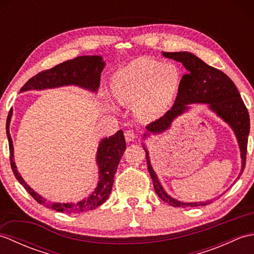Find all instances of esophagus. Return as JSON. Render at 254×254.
Masks as SVG:
<instances>
[{"label":"esophagus","instance_id":"obj_1","mask_svg":"<svg viewBox=\"0 0 254 254\" xmlns=\"http://www.w3.org/2000/svg\"><path fill=\"white\" fill-rule=\"evenodd\" d=\"M124 137H126L127 142H133L137 137V133L133 130H127L124 132Z\"/></svg>","mask_w":254,"mask_h":254}]
</instances>
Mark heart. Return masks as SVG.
Here are the masks:
<instances>
[{
  "instance_id": "b5f03b06",
  "label": "heart",
  "mask_w": 254,
  "mask_h": 254,
  "mask_svg": "<svg viewBox=\"0 0 254 254\" xmlns=\"http://www.w3.org/2000/svg\"><path fill=\"white\" fill-rule=\"evenodd\" d=\"M180 79V71L174 63L138 58L113 73L111 90L122 104L132 105L137 118L152 121L168 109Z\"/></svg>"
}]
</instances>
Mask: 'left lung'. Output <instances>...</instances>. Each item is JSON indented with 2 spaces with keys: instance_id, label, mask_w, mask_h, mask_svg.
Segmentation results:
<instances>
[{
  "instance_id": "1",
  "label": "left lung",
  "mask_w": 254,
  "mask_h": 254,
  "mask_svg": "<svg viewBox=\"0 0 254 254\" xmlns=\"http://www.w3.org/2000/svg\"><path fill=\"white\" fill-rule=\"evenodd\" d=\"M163 56L182 63V65L187 69V74L183 75L181 79L174 106L165 113V116L148 124L146 127L147 132L143 135L144 138L146 139L150 135H158L169 130L172 122L178 117L190 110L191 105H206L208 110L227 123L235 133L241 157V169L239 176L237 177V179H239L246 166L248 136L250 133V118L236 85L225 73L207 65L193 53L187 51L163 52ZM142 145L146 152L145 156H146L147 169L152 177L155 192L164 202L175 207H194L209 204L212 199L207 202L189 203L178 201L177 198L171 197L161 186L157 175L153 169L146 144L142 143Z\"/></svg>"
}]
</instances>
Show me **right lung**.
I'll return each instance as SVG.
<instances>
[{
	"instance_id": "right-lung-1",
	"label": "right lung",
	"mask_w": 254,
	"mask_h": 254,
	"mask_svg": "<svg viewBox=\"0 0 254 254\" xmlns=\"http://www.w3.org/2000/svg\"><path fill=\"white\" fill-rule=\"evenodd\" d=\"M106 62L100 56H82L63 62L48 71L40 72L30 78L20 89V93L28 90H44L48 88H58L63 86H77L91 93H98L100 84V75L105 68ZM13 109H10L6 120V135L9 145V160L14 176L25 190L34 197L36 201L48 208H52L61 213H83L95 209L105 203L109 197L115 175L118 169L124 150L127 148L126 139L122 130L116 134L101 138L96 154V164L98 166V183L95 190L87 197H84L77 203H57L49 202L40 194L27 185L23 177L17 170L14 160L13 139L9 133V124L12 120Z\"/></svg>"
}]
</instances>
